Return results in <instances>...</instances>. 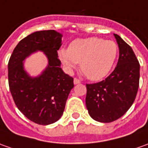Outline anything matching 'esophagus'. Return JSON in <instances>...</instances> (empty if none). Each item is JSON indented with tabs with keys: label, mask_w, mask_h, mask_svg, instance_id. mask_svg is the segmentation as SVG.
Returning a JSON list of instances; mask_svg holds the SVG:
<instances>
[{
	"label": "esophagus",
	"mask_w": 148,
	"mask_h": 148,
	"mask_svg": "<svg viewBox=\"0 0 148 148\" xmlns=\"http://www.w3.org/2000/svg\"><path fill=\"white\" fill-rule=\"evenodd\" d=\"M74 83L76 85V84H79V83H81V81L79 80V79H78V78H74Z\"/></svg>",
	"instance_id": "1"
}]
</instances>
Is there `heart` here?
I'll return each instance as SVG.
<instances>
[{"label": "heart", "instance_id": "1", "mask_svg": "<svg viewBox=\"0 0 148 148\" xmlns=\"http://www.w3.org/2000/svg\"><path fill=\"white\" fill-rule=\"evenodd\" d=\"M58 55L68 71L80 63L81 70L87 78L99 81L112 70L118 55V46L112 40L89 37L74 40L69 49H60Z\"/></svg>", "mask_w": 148, "mask_h": 148}]
</instances>
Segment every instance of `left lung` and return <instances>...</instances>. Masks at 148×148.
Here are the masks:
<instances>
[{"label": "left lung", "instance_id": "obj_1", "mask_svg": "<svg viewBox=\"0 0 148 148\" xmlns=\"http://www.w3.org/2000/svg\"><path fill=\"white\" fill-rule=\"evenodd\" d=\"M119 48L116 68L101 82L87 84L86 106L94 120L108 123L117 120L133 104L139 85L140 66L133 49L114 34Z\"/></svg>", "mask_w": 148, "mask_h": 148}]
</instances>
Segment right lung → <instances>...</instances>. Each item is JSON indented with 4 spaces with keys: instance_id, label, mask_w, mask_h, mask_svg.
<instances>
[{
    "instance_id": "1",
    "label": "right lung",
    "mask_w": 148,
    "mask_h": 148,
    "mask_svg": "<svg viewBox=\"0 0 148 148\" xmlns=\"http://www.w3.org/2000/svg\"><path fill=\"white\" fill-rule=\"evenodd\" d=\"M62 35L54 30L36 32L15 47L8 64L11 95L24 116L36 124H53L62 116L74 79L61 68L57 51ZM41 51L48 58V66L37 77H31L23 61L32 53Z\"/></svg>"
}]
</instances>
